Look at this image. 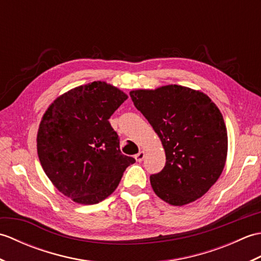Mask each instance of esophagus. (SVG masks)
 I'll list each match as a JSON object with an SVG mask.
<instances>
[{"label": "esophagus", "instance_id": "esophagus-1", "mask_svg": "<svg viewBox=\"0 0 261 261\" xmlns=\"http://www.w3.org/2000/svg\"><path fill=\"white\" fill-rule=\"evenodd\" d=\"M135 158H136V160H137L138 163H141L142 160H143V158H145V151H139V152L136 154Z\"/></svg>", "mask_w": 261, "mask_h": 261}]
</instances>
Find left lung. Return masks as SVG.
Returning <instances> with one entry per match:
<instances>
[{"label":"left lung","instance_id":"1","mask_svg":"<svg viewBox=\"0 0 261 261\" xmlns=\"http://www.w3.org/2000/svg\"><path fill=\"white\" fill-rule=\"evenodd\" d=\"M135 107L162 140L166 165L150 176L156 195L175 206L202 197L224 168L228 132L206 94L180 85L130 92Z\"/></svg>","mask_w":261,"mask_h":261}]
</instances>
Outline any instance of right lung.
I'll return each instance as SVG.
<instances>
[{
	"mask_svg": "<svg viewBox=\"0 0 261 261\" xmlns=\"http://www.w3.org/2000/svg\"><path fill=\"white\" fill-rule=\"evenodd\" d=\"M127 95L105 82L64 93L49 105L39 124L37 151L57 190L79 204H96L118 187L127 166L109 119Z\"/></svg>",
	"mask_w": 261,
	"mask_h": 261,
	"instance_id": "right-lung-1",
	"label": "right lung"
}]
</instances>
